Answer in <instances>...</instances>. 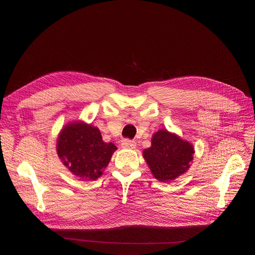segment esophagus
I'll use <instances>...</instances> for the list:
<instances>
[{"mask_svg": "<svg viewBox=\"0 0 255 255\" xmlns=\"http://www.w3.org/2000/svg\"><path fill=\"white\" fill-rule=\"evenodd\" d=\"M122 148H126V149H134L136 146V142L134 140H130V139H123L122 140Z\"/></svg>", "mask_w": 255, "mask_h": 255, "instance_id": "34e87169", "label": "esophagus"}]
</instances>
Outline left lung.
I'll list each match as a JSON object with an SVG mask.
<instances>
[{
  "mask_svg": "<svg viewBox=\"0 0 255 255\" xmlns=\"http://www.w3.org/2000/svg\"><path fill=\"white\" fill-rule=\"evenodd\" d=\"M194 153L190 142L163 128L152 136L151 146L143 150V158L156 180L170 182L188 170Z\"/></svg>",
  "mask_w": 255,
  "mask_h": 255,
  "instance_id": "obj_1",
  "label": "left lung"
}]
</instances>
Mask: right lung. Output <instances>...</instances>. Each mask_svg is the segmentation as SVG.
<instances>
[{
    "mask_svg": "<svg viewBox=\"0 0 255 255\" xmlns=\"http://www.w3.org/2000/svg\"><path fill=\"white\" fill-rule=\"evenodd\" d=\"M116 150L113 142L103 141L98 128L83 121L67 123L56 144L63 164L83 181H96L101 176Z\"/></svg>",
    "mask_w": 255,
    "mask_h": 255,
    "instance_id": "add662e5",
    "label": "right lung"
}]
</instances>
